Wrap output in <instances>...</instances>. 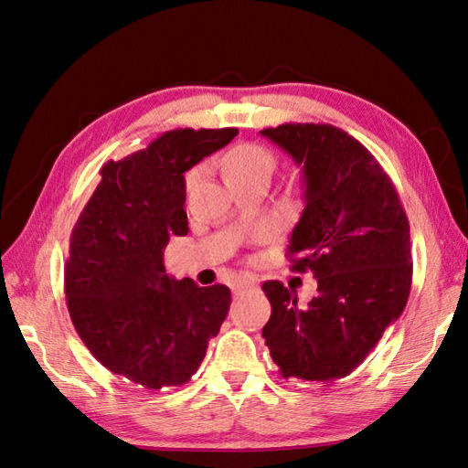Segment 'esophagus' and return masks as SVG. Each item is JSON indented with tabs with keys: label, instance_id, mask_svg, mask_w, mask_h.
Here are the masks:
<instances>
[{
	"label": "esophagus",
	"instance_id": "esophagus-1",
	"mask_svg": "<svg viewBox=\"0 0 468 468\" xmlns=\"http://www.w3.org/2000/svg\"><path fill=\"white\" fill-rule=\"evenodd\" d=\"M252 286H254V282H252V280H246V278H238V280H234V282L230 283V288H232V293H234V295L242 293L244 290H250Z\"/></svg>",
	"mask_w": 468,
	"mask_h": 468
}]
</instances>
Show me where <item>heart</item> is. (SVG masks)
<instances>
[{"mask_svg":"<svg viewBox=\"0 0 468 468\" xmlns=\"http://www.w3.org/2000/svg\"><path fill=\"white\" fill-rule=\"evenodd\" d=\"M273 166H276V156L270 148L256 144V143H244L238 144L234 151L226 156V178L234 176H250V175H271Z\"/></svg>","mask_w":468,"mask_h":468,"instance_id":"heart-1","label":"heart"}]
</instances>
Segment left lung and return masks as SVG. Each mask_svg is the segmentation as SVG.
Instances as JSON below:
<instances>
[{
    "label": "left lung",
    "instance_id": "obj_1",
    "mask_svg": "<svg viewBox=\"0 0 468 468\" xmlns=\"http://www.w3.org/2000/svg\"><path fill=\"white\" fill-rule=\"evenodd\" d=\"M303 170V212L286 256L312 271L315 298L300 305L278 280L261 290L271 315L261 329L282 378L332 383L359 367L403 314L411 292V234L395 185L351 134L325 122L260 131Z\"/></svg>",
    "mask_w": 468,
    "mask_h": 468
}]
</instances>
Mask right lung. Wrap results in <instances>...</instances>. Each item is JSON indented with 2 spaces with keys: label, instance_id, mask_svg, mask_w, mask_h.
Returning <instances> with one entry per match:
<instances>
[{
  "label": "right lung",
  "instance_id": "add662e5",
  "mask_svg": "<svg viewBox=\"0 0 468 468\" xmlns=\"http://www.w3.org/2000/svg\"><path fill=\"white\" fill-rule=\"evenodd\" d=\"M238 129H175L101 168L73 226L65 264L67 310L79 337L109 371L146 389L185 385L230 307L222 283L175 280L165 248L186 236L185 173Z\"/></svg>",
  "mask_w": 468,
  "mask_h": 468
}]
</instances>
